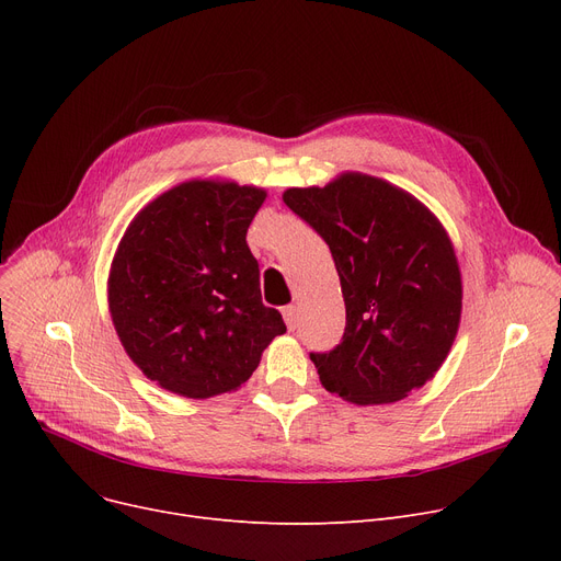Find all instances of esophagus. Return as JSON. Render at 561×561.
Returning <instances> with one entry per match:
<instances>
[{
  "instance_id": "esophagus-1",
  "label": "esophagus",
  "mask_w": 561,
  "mask_h": 561,
  "mask_svg": "<svg viewBox=\"0 0 561 561\" xmlns=\"http://www.w3.org/2000/svg\"><path fill=\"white\" fill-rule=\"evenodd\" d=\"M282 316H284V322H286V328L293 332L298 328V309L293 307V305H288V307H284L282 309Z\"/></svg>"
}]
</instances>
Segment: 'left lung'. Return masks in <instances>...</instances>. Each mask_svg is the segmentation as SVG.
<instances>
[{
	"instance_id": "left-lung-1",
	"label": "left lung",
	"mask_w": 561,
	"mask_h": 561,
	"mask_svg": "<svg viewBox=\"0 0 561 561\" xmlns=\"http://www.w3.org/2000/svg\"><path fill=\"white\" fill-rule=\"evenodd\" d=\"M282 197L330 245L345 300L343 341L311 352L320 385L364 407L421 389L461 320L459 261L444 225L411 193L364 172Z\"/></svg>"
}]
</instances>
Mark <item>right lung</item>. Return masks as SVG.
Returning <instances> with one entry per match:
<instances>
[{"label":"right lung","mask_w":561,"mask_h":561,"mask_svg":"<svg viewBox=\"0 0 561 561\" xmlns=\"http://www.w3.org/2000/svg\"><path fill=\"white\" fill-rule=\"evenodd\" d=\"M256 186L191 180L145 204L117 243L108 311L129 359L170 393L204 400L236 391L286 332L261 302L248 227Z\"/></svg>","instance_id":"right-lung-1"}]
</instances>
